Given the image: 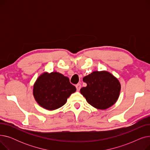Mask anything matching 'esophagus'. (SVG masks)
<instances>
[{
	"label": "esophagus",
	"instance_id": "esophagus-1",
	"mask_svg": "<svg viewBox=\"0 0 150 150\" xmlns=\"http://www.w3.org/2000/svg\"><path fill=\"white\" fill-rule=\"evenodd\" d=\"M75 87L76 88L77 91H79L80 90V89H81V84H76Z\"/></svg>",
	"mask_w": 150,
	"mask_h": 150
}]
</instances>
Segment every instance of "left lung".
Wrapping results in <instances>:
<instances>
[{
	"mask_svg": "<svg viewBox=\"0 0 150 150\" xmlns=\"http://www.w3.org/2000/svg\"><path fill=\"white\" fill-rule=\"evenodd\" d=\"M87 83L80 92L88 103L98 109H106L112 106L119 97L121 86L113 75L106 71H94L83 78Z\"/></svg>",
	"mask_w": 150,
	"mask_h": 150,
	"instance_id": "8db88e82",
	"label": "left lung"
}]
</instances>
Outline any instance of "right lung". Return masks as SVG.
Returning <instances> with one entry per match:
<instances>
[{
    "label": "right lung",
    "instance_id": "obj_1",
    "mask_svg": "<svg viewBox=\"0 0 150 150\" xmlns=\"http://www.w3.org/2000/svg\"><path fill=\"white\" fill-rule=\"evenodd\" d=\"M76 91L69 78L53 72H44L39 76L33 86V96L37 103L43 108L52 111L61 108L67 99Z\"/></svg>",
    "mask_w": 150,
    "mask_h": 150
}]
</instances>
